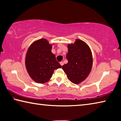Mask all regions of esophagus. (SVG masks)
Listing matches in <instances>:
<instances>
[{"label":"esophagus","mask_w":121,"mask_h":121,"mask_svg":"<svg viewBox=\"0 0 121 121\" xmlns=\"http://www.w3.org/2000/svg\"><path fill=\"white\" fill-rule=\"evenodd\" d=\"M60 64L61 65V66H62V65H63V64H64V63H63V62H62V61H61V62H60Z\"/></svg>","instance_id":"34e87169"}]
</instances>
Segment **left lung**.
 <instances>
[{
  "instance_id": "obj_1",
  "label": "left lung",
  "mask_w": 121,
  "mask_h": 121,
  "mask_svg": "<svg viewBox=\"0 0 121 121\" xmlns=\"http://www.w3.org/2000/svg\"><path fill=\"white\" fill-rule=\"evenodd\" d=\"M68 61L62 69L71 82L78 84L87 77L93 65L92 53L89 46L83 40L76 39L73 43L67 45Z\"/></svg>"
}]
</instances>
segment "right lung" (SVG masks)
Returning <instances> with one entry per match:
<instances>
[{
    "mask_svg": "<svg viewBox=\"0 0 121 121\" xmlns=\"http://www.w3.org/2000/svg\"><path fill=\"white\" fill-rule=\"evenodd\" d=\"M53 44L49 43L45 38H41L32 43L28 49L25 59L26 69L36 83L48 82L54 70L61 68L51 51Z\"/></svg>",
    "mask_w": 121,
    "mask_h": 121,
    "instance_id": "right-lung-1",
    "label": "right lung"
}]
</instances>
